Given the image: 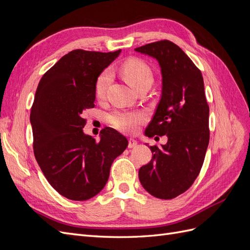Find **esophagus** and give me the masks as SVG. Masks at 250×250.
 <instances>
[{
  "label": "esophagus",
  "mask_w": 250,
  "mask_h": 250,
  "mask_svg": "<svg viewBox=\"0 0 250 250\" xmlns=\"http://www.w3.org/2000/svg\"><path fill=\"white\" fill-rule=\"evenodd\" d=\"M137 145H138V142L135 141V140H133V139H129V140H128V147H129V148L135 147Z\"/></svg>",
  "instance_id": "obj_1"
}]
</instances>
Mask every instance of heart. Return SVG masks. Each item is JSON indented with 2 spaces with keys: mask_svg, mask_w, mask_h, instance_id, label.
Here are the masks:
<instances>
[{
  "mask_svg": "<svg viewBox=\"0 0 250 250\" xmlns=\"http://www.w3.org/2000/svg\"><path fill=\"white\" fill-rule=\"evenodd\" d=\"M122 74L126 81L134 87L139 88L145 83L152 82L153 74L147 62L140 58H130L122 64ZM111 73L109 70L103 71L98 77L95 85V92L98 98H102L109 85ZM147 117L143 111L116 110L109 116V123L116 129L123 132H133L140 124L146 121Z\"/></svg>",
  "mask_w": 250,
  "mask_h": 250,
  "instance_id": "heart-1",
  "label": "heart"
}]
</instances>
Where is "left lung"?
I'll use <instances>...</instances> for the list:
<instances>
[{"label":"left lung","instance_id":"1","mask_svg":"<svg viewBox=\"0 0 250 250\" xmlns=\"http://www.w3.org/2000/svg\"><path fill=\"white\" fill-rule=\"evenodd\" d=\"M134 50L155 58L163 77L161 100L145 135L168 138L162 147L150 146L152 158L141 167L139 178L154 197L172 199L197 178L208 146L209 108L203 78L190 57L170 41Z\"/></svg>","mask_w":250,"mask_h":250}]
</instances>
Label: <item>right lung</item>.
Returning a JSON list of instances; mask_svg holds the SVG:
<instances>
[{
    "mask_svg": "<svg viewBox=\"0 0 250 250\" xmlns=\"http://www.w3.org/2000/svg\"><path fill=\"white\" fill-rule=\"evenodd\" d=\"M120 53L74 50L37 86L30 113L34 155L49 184L67 199L83 201L100 193L112 162L128 146L110 127L98 142L82 130L83 112L95 106L96 81Z\"/></svg>",
    "mask_w": 250,
    "mask_h": 250,
    "instance_id": "obj_1",
    "label": "right lung"
}]
</instances>
